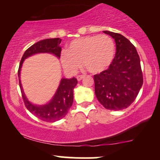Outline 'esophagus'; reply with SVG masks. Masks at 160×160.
I'll return each mask as SVG.
<instances>
[{
  "label": "esophagus",
  "instance_id": "1",
  "mask_svg": "<svg viewBox=\"0 0 160 160\" xmlns=\"http://www.w3.org/2000/svg\"><path fill=\"white\" fill-rule=\"evenodd\" d=\"M84 78H85V75H82V74H81V75L77 76V79H78V81H80V80H81L82 79H83Z\"/></svg>",
  "mask_w": 160,
  "mask_h": 160
}]
</instances>
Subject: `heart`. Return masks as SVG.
I'll return each mask as SVG.
<instances>
[{
  "label": "heart",
  "mask_w": 160,
  "mask_h": 160,
  "mask_svg": "<svg viewBox=\"0 0 160 160\" xmlns=\"http://www.w3.org/2000/svg\"><path fill=\"white\" fill-rule=\"evenodd\" d=\"M115 55L116 45L109 36H86L74 39L69 44L67 51L61 52V62L69 73H75L82 61L88 72L97 74L111 65Z\"/></svg>",
  "instance_id": "b5f03b06"
}]
</instances>
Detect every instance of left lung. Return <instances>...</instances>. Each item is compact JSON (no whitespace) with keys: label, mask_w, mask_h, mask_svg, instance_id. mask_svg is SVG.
<instances>
[{"label":"left lung","mask_w":160,"mask_h":160,"mask_svg":"<svg viewBox=\"0 0 160 160\" xmlns=\"http://www.w3.org/2000/svg\"><path fill=\"white\" fill-rule=\"evenodd\" d=\"M104 33L115 39L116 52L108 69L93 75L95 94L106 109L121 110L135 101L142 86L140 57L126 37L108 31Z\"/></svg>","instance_id":"8db88e82"}]
</instances>
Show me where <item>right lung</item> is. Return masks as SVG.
Listing matches in <instances>:
<instances>
[{
	"label": "right lung",
	"instance_id": "add662e5",
	"mask_svg": "<svg viewBox=\"0 0 160 160\" xmlns=\"http://www.w3.org/2000/svg\"><path fill=\"white\" fill-rule=\"evenodd\" d=\"M61 39L59 38L47 39L35 43L27 49L22 58L18 69L19 83L22 93V97L25 105L28 110L38 118L47 122H54L63 118L67 114L69 108L73 103V90L78 84L76 78L61 79L58 90L52 100L44 105H34L31 104L25 97L20 82V69L23 61L28 57L40 52L52 53L60 58L61 48L60 47Z\"/></svg>",
	"mask_w": 160,
	"mask_h": 160
}]
</instances>
